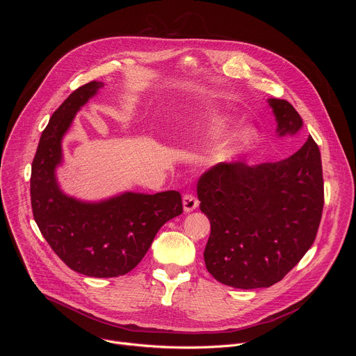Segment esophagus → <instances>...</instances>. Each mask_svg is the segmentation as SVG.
<instances>
[{"label": "esophagus", "instance_id": "34e87169", "mask_svg": "<svg viewBox=\"0 0 356 356\" xmlns=\"http://www.w3.org/2000/svg\"><path fill=\"white\" fill-rule=\"evenodd\" d=\"M197 207H198V200H197V197H195L191 191L186 193V194L183 195V209H184V211H186V213H190V211L195 210Z\"/></svg>", "mask_w": 356, "mask_h": 356}]
</instances>
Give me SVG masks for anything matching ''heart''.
Returning a JSON list of instances; mask_svg holds the SVG:
<instances>
[{"mask_svg": "<svg viewBox=\"0 0 356 356\" xmlns=\"http://www.w3.org/2000/svg\"><path fill=\"white\" fill-rule=\"evenodd\" d=\"M201 124L204 125L209 129L213 131H221L227 128L231 124V118H228L224 114L220 113H207L204 117L201 118ZM253 139H255V134H253L250 129H242L228 138L225 142H222L217 152H216V161L218 162H229L234 159L236 155L242 154L243 150H246L252 143Z\"/></svg>", "mask_w": 356, "mask_h": 356, "instance_id": "1", "label": "heart"}]
</instances>
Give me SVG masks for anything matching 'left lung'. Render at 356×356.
Here are the masks:
<instances>
[{"instance_id":"8db88e82","label":"left lung","mask_w":356,"mask_h":356,"mask_svg":"<svg viewBox=\"0 0 356 356\" xmlns=\"http://www.w3.org/2000/svg\"><path fill=\"white\" fill-rule=\"evenodd\" d=\"M269 104L279 136L301 128L289 101L269 98ZM197 194L211 224L207 270L231 287H270L314 243L324 207L318 145L309 136L296 154L276 163H220L200 177Z\"/></svg>"}]
</instances>
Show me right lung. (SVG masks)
Wrapping results in <instances>:
<instances>
[{"mask_svg":"<svg viewBox=\"0 0 356 356\" xmlns=\"http://www.w3.org/2000/svg\"><path fill=\"white\" fill-rule=\"evenodd\" d=\"M104 84L90 81L74 90L43 129L31 173V204L40 234L74 272L117 277L146 255L161 227L183 213L179 191L124 193L101 202L67 197L55 169L62 162V138L76 113Z\"/></svg>","mask_w":356,"mask_h":356,"instance_id":"obj_1","label":"right lung"}]
</instances>
